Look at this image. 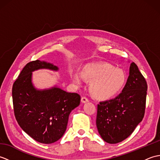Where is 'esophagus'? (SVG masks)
I'll list each match as a JSON object with an SVG mask.
<instances>
[{
  "label": "esophagus",
  "instance_id": "1",
  "mask_svg": "<svg viewBox=\"0 0 160 160\" xmlns=\"http://www.w3.org/2000/svg\"><path fill=\"white\" fill-rule=\"evenodd\" d=\"M81 102H82V103H86L87 102H89V99H88L86 97H82V98H81Z\"/></svg>",
  "mask_w": 160,
  "mask_h": 160
}]
</instances>
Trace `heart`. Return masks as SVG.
Returning a JSON list of instances; mask_svg holds the SVG:
<instances>
[{"label": "heart", "mask_w": 160, "mask_h": 160, "mask_svg": "<svg viewBox=\"0 0 160 160\" xmlns=\"http://www.w3.org/2000/svg\"><path fill=\"white\" fill-rule=\"evenodd\" d=\"M71 80L80 85L84 78L91 81L89 91L91 95L99 100H108L116 96L124 87L127 76L124 71L108 63H89L84 67L82 75L71 69Z\"/></svg>", "instance_id": "obj_1"}]
</instances>
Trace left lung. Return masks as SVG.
<instances>
[{"instance_id": "left-lung-1", "label": "left lung", "mask_w": 160, "mask_h": 160, "mask_svg": "<svg viewBox=\"0 0 160 160\" xmlns=\"http://www.w3.org/2000/svg\"><path fill=\"white\" fill-rule=\"evenodd\" d=\"M147 83L136 64L132 62L122 93L98 104L96 126L103 140L117 144L130 135L144 116Z\"/></svg>"}]
</instances>
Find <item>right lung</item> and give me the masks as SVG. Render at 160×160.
Listing matches in <instances>:
<instances>
[{
  "label": "right lung",
  "mask_w": 160,
  "mask_h": 160,
  "mask_svg": "<svg viewBox=\"0 0 160 160\" xmlns=\"http://www.w3.org/2000/svg\"><path fill=\"white\" fill-rule=\"evenodd\" d=\"M40 69L58 70L54 64L39 60L27 64L13 84V111L27 134L40 143L52 144L62 137L70 113L79 106L80 96L56 87L36 89L32 82V71Z\"/></svg>",
  "instance_id": "obj_1"
}]
</instances>
